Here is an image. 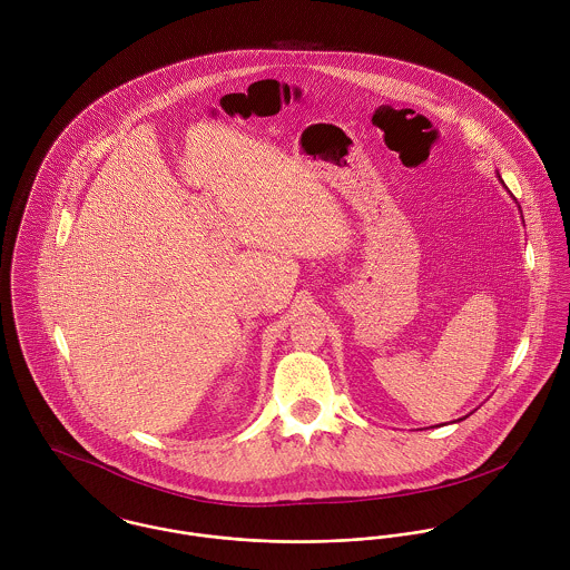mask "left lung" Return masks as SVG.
Returning a JSON list of instances; mask_svg holds the SVG:
<instances>
[{
  "label": "left lung",
  "mask_w": 570,
  "mask_h": 570,
  "mask_svg": "<svg viewBox=\"0 0 570 570\" xmlns=\"http://www.w3.org/2000/svg\"><path fill=\"white\" fill-rule=\"evenodd\" d=\"M498 179H500V184H502V186H504V181H502V177H500V173H498ZM518 208H520V206H518Z\"/></svg>",
  "instance_id": "obj_1"
}]
</instances>
